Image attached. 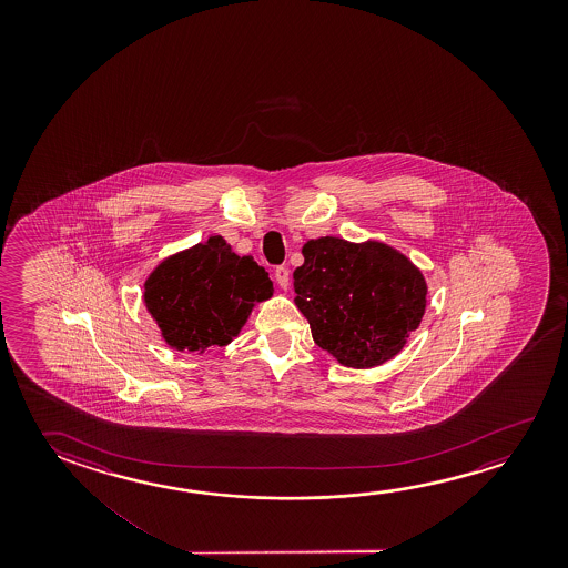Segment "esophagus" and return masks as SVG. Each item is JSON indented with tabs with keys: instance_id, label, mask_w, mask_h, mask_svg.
<instances>
[{
	"instance_id": "esophagus-1",
	"label": "esophagus",
	"mask_w": 568,
	"mask_h": 568,
	"mask_svg": "<svg viewBox=\"0 0 568 568\" xmlns=\"http://www.w3.org/2000/svg\"><path fill=\"white\" fill-rule=\"evenodd\" d=\"M275 281H277V285H280L281 288L288 287L287 267H277V270H275Z\"/></svg>"
}]
</instances>
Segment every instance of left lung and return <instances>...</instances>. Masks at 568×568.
<instances>
[{
  "label": "left lung",
  "instance_id": "8db88e82",
  "mask_svg": "<svg viewBox=\"0 0 568 568\" xmlns=\"http://www.w3.org/2000/svg\"><path fill=\"white\" fill-rule=\"evenodd\" d=\"M305 263L293 273L295 305L313 341L351 368L388 363L418 328L428 283L388 243L346 242L325 235L303 245Z\"/></svg>",
  "mask_w": 568,
  "mask_h": 568
}]
</instances>
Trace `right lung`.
<instances>
[{
	"label": "right lung",
	"instance_id": "obj_1",
	"mask_svg": "<svg viewBox=\"0 0 568 568\" xmlns=\"http://www.w3.org/2000/svg\"><path fill=\"white\" fill-rule=\"evenodd\" d=\"M273 297L270 273L222 235L168 255L144 281V305L174 351L202 354L240 336L253 307Z\"/></svg>",
	"mask_w": 568,
	"mask_h": 568
}]
</instances>
